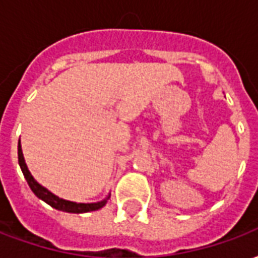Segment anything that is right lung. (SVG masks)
Segmentation results:
<instances>
[{
    "instance_id": "add662e5",
    "label": "right lung",
    "mask_w": 258,
    "mask_h": 258,
    "mask_svg": "<svg viewBox=\"0 0 258 258\" xmlns=\"http://www.w3.org/2000/svg\"><path fill=\"white\" fill-rule=\"evenodd\" d=\"M18 160H19V166L22 168V173L25 175L27 184L30 186V189L33 190V194L36 195L38 199H41L42 202H45L47 205H49L53 209L60 211H66V213H88V211H95L102 209L103 206L106 205V202L110 198V194L107 195L106 198L101 202H96V203H77V202H70V200L62 199L56 195H53L51 190H48L45 186H42L40 182H37L36 178L31 175V173L27 168V164L25 162V157H23V152H22V145L18 144Z\"/></svg>"
}]
</instances>
